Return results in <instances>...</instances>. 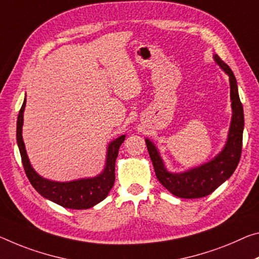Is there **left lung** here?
<instances>
[{
	"label": "left lung",
	"instance_id": "obj_1",
	"mask_svg": "<svg viewBox=\"0 0 259 259\" xmlns=\"http://www.w3.org/2000/svg\"><path fill=\"white\" fill-rule=\"evenodd\" d=\"M214 59L217 63L229 76V83H231L233 118L227 144L223 152L212 161L204 163L203 166L194 168L182 174H171L166 170L155 146L149 139H145L147 151H149L159 182L170 194L180 198H202L212 194L220 184L231 178L240 162L244 128L243 106L237 92L236 78L231 68L218 55H215Z\"/></svg>",
	"mask_w": 259,
	"mask_h": 259
}]
</instances>
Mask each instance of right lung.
<instances>
[{"label": "right lung", "mask_w": 259, "mask_h": 259, "mask_svg": "<svg viewBox=\"0 0 259 259\" xmlns=\"http://www.w3.org/2000/svg\"><path fill=\"white\" fill-rule=\"evenodd\" d=\"M26 99L24 100L22 108H20L17 118V144L19 147L20 157L24 170H25L28 181L39 192L41 196L52 202L61 205V206L72 208V210H84L90 208L94 205L100 203L107 197L110 189L114 186L115 181V161H116L118 149L125 136H121L115 139L109 144L107 152V162L104 173L93 179L77 180L72 182H53L41 178L31 167L28 161L25 146H24L22 137V125H23V113L25 108Z\"/></svg>", "instance_id": "obj_1"}]
</instances>
